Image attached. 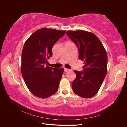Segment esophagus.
I'll return each instance as SVG.
<instances>
[{
  "mask_svg": "<svg viewBox=\"0 0 127 127\" xmlns=\"http://www.w3.org/2000/svg\"><path fill=\"white\" fill-rule=\"evenodd\" d=\"M64 71H65V72H69V71H71V69H67V68H64Z\"/></svg>",
  "mask_w": 127,
  "mask_h": 127,
  "instance_id": "34e87169",
  "label": "esophagus"
}]
</instances>
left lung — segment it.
Here are the masks:
<instances>
[{"label": "left lung", "mask_w": 127, "mask_h": 127, "mask_svg": "<svg viewBox=\"0 0 127 127\" xmlns=\"http://www.w3.org/2000/svg\"><path fill=\"white\" fill-rule=\"evenodd\" d=\"M67 35L77 46L79 59L84 61L83 71L74 70V93L85 98L97 93L107 73V56L102 42L94 34L83 30L68 31Z\"/></svg>", "instance_id": "left-lung-1"}]
</instances>
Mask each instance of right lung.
<instances>
[{"label": "right lung", "instance_id": "right-lung-1", "mask_svg": "<svg viewBox=\"0 0 127 127\" xmlns=\"http://www.w3.org/2000/svg\"><path fill=\"white\" fill-rule=\"evenodd\" d=\"M66 31L42 28L37 30L25 42L22 52L21 72L26 85L36 96L45 98L55 94L64 68L45 65L52 57V48Z\"/></svg>", "mask_w": 127, "mask_h": 127}]
</instances>
